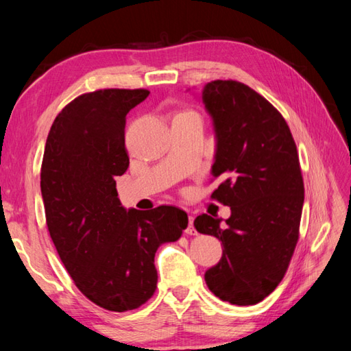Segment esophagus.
I'll return each mask as SVG.
<instances>
[{
  "instance_id": "obj_1",
  "label": "esophagus",
  "mask_w": 351,
  "mask_h": 351,
  "mask_svg": "<svg viewBox=\"0 0 351 351\" xmlns=\"http://www.w3.org/2000/svg\"><path fill=\"white\" fill-rule=\"evenodd\" d=\"M185 234H187V235H196V229H195V226H193V217H191V215L189 217V226H187V229H185Z\"/></svg>"
}]
</instances>
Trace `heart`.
Here are the masks:
<instances>
[{"instance_id": "1", "label": "heart", "mask_w": 351, "mask_h": 351, "mask_svg": "<svg viewBox=\"0 0 351 351\" xmlns=\"http://www.w3.org/2000/svg\"><path fill=\"white\" fill-rule=\"evenodd\" d=\"M180 114H196V113L191 110H187V111H182V113H180ZM180 114H176V116H180Z\"/></svg>"}]
</instances>
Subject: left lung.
I'll use <instances>...</instances> for the list:
<instances>
[{
	"mask_svg": "<svg viewBox=\"0 0 351 351\" xmlns=\"http://www.w3.org/2000/svg\"><path fill=\"white\" fill-rule=\"evenodd\" d=\"M215 134L211 195L230 206L223 223L197 215L195 228L223 244L217 265L205 273L211 293L238 306L256 304L287 273L302 219L304 187L299 154L285 119L253 88L215 80L202 90Z\"/></svg>",
	"mask_w": 351,
	"mask_h": 351,
	"instance_id": "left-lung-1",
	"label": "left lung"
}]
</instances>
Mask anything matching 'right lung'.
<instances>
[{"label": "right lung", "instance_id": "1", "mask_svg": "<svg viewBox=\"0 0 351 351\" xmlns=\"http://www.w3.org/2000/svg\"><path fill=\"white\" fill-rule=\"evenodd\" d=\"M147 95L104 88L78 96L56 117L42 160L45 217L58 256L88 300L114 312L151 299L156 249L189 225L176 206L125 210L117 197L116 176L130 166L126 114Z\"/></svg>", "mask_w": 351, "mask_h": 351}]
</instances>
